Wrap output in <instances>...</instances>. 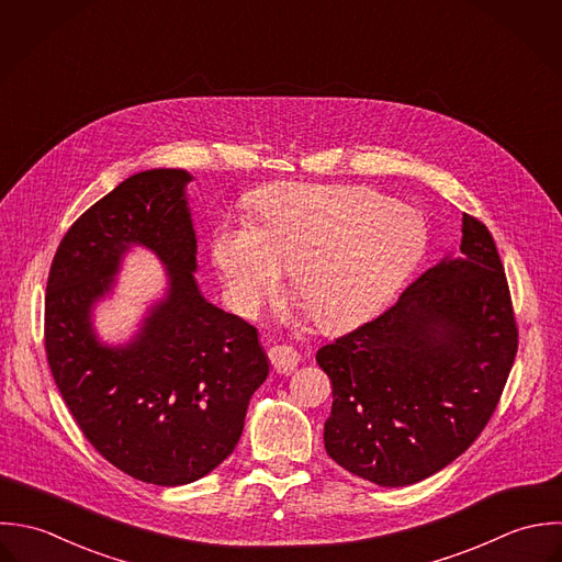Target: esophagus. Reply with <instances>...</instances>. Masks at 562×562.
Returning a JSON list of instances; mask_svg holds the SVG:
<instances>
[{
    "label": "esophagus",
    "mask_w": 562,
    "mask_h": 562,
    "mask_svg": "<svg viewBox=\"0 0 562 562\" xmlns=\"http://www.w3.org/2000/svg\"><path fill=\"white\" fill-rule=\"evenodd\" d=\"M268 358H270L272 369L279 374L294 373V369H296L299 362H301V356H299L292 347H283V345L272 347L270 353H268Z\"/></svg>",
    "instance_id": "obj_1"
}]
</instances>
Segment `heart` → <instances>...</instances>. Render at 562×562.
Here are the masks:
<instances>
[{
    "mask_svg": "<svg viewBox=\"0 0 562 562\" xmlns=\"http://www.w3.org/2000/svg\"><path fill=\"white\" fill-rule=\"evenodd\" d=\"M252 222L222 224L213 259L233 305L252 314L283 266L312 318L349 329L398 292L425 250L420 213L373 189L274 186L250 200Z\"/></svg>",
    "mask_w": 562,
    "mask_h": 562,
    "instance_id": "b5f03b06",
    "label": "heart"
}]
</instances>
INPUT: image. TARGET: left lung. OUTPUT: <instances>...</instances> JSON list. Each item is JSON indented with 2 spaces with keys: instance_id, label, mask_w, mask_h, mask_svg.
<instances>
[{
  "instance_id": "1",
  "label": "left lung",
  "mask_w": 562,
  "mask_h": 562,
  "mask_svg": "<svg viewBox=\"0 0 562 562\" xmlns=\"http://www.w3.org/2000/svg\"><path fill=\"white\" fill-rule=\"evenodd\" d=\"M517 338L493 235L464 213L458 255L425 270L379 318L316 353L334 385L327 453L390 488L438 473L493 416Z\"/></svg>"
}]
</instances>
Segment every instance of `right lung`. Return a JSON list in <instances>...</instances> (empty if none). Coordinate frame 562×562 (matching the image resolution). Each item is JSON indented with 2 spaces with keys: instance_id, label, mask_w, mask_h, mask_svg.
Instances as JSON below:
<instances>
[{
  "instance_id": "1",
  "label": "right lung",
  "mask_w": 562,
  "mask_h": 562,
  "mask_svg": "<svg viewBox=\"0 0 562 562\" xmlns=\"http://www.w3.org/2000/svg\"><path fill=\"white\" fill-rule=\"evenodd\" d=\"M189 181L186 170H146L89 206L45 292L47 362L71 416L113 467L157 486L195 482L233 453L270 371L257 329L200 294ZM133 245L160 257L169 290L126 346H106L92 310Z\"/></svg>"
}]
</instances>
